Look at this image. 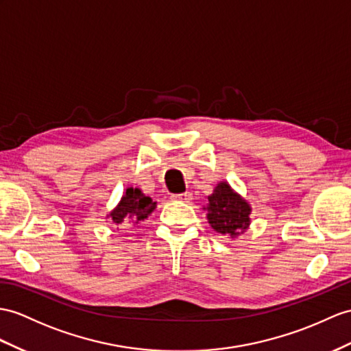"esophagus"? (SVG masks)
<instances>
[{
  "label": "esophagus",
  "instance_id": "34e87169",
  "mask_svg": "<svg viewBox=\"0 0 351 351\" xmlns=\"http://www.w3.org/2000/svg\"><path fill=\"white\" fill-rule=\"evenodd\" d=\"M171 199H173V201H182V202H189L192 199V193L191 192L174 193V195H171Z\"/></svg>",
  "mask_w": 351,
  "mask_h": 351
}]
</instances>
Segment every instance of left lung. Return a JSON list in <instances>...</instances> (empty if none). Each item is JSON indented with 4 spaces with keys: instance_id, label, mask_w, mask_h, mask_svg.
<instances>
[{
    "instance_id": "1",
    "label": "left lung",
    "mask_w": 351,
    "mask_h": 351,
    "mask_svg": "<svg viewBox=\"0 0 351 351\" xmlns=\"http://www.w3.org/2000/svg\"><path fill=\"white\" fill-rule=\"evenodd\" d=\"M207 219L216 232L235 238L250 225L252 207L226 182H220L208 196Z\"/></svg>"
}]
</instances>
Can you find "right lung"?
<instances>
[{
    "label": "right lung",
    "instance_id": "right-lung-1",
    "mask_svg": "<svg viewBox=\"0 0 351 351\" xmlns=\"http://www.w3.org/2000/svg\"><path fill=\"white\" fill-rule=\"evenodd\" d=\"M155 208L156 202L152 201L150 196L144 195L138 187H135V189L128 187L121 202L107 217H110L114 225H122L125 221L128 223V220H131L132 223H138V221L147 219Z\"/></svg>",
    "mask_w": 351,
    "mask_h": 351
}]
</instances>
